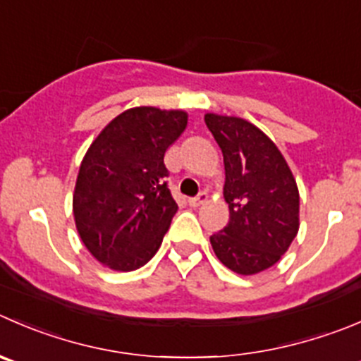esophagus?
<instances>
[{
    "instance_id": "1",
    "label": "esophagus",
    "mask_w": 361,
    "mask_h": 361,
    "mask_svg": "<svg viewBox=\"0 0 361 361\" xmlns=\"http://www.w3.org/2000/svg\"><path fill=\"white\" fill-rule=\"evenodd\" d=\"M206 201H208V194H206V192H201V194H199L197 197H190V199H188V204L194 206V208H197V206L204 204Z\"/></svg>"
}]
</instances>
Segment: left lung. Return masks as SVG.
<instances>
[{"label":"left lung","mask_w":361,"mask_h":361,"mask_svg":"<svg viewBox=\"0 0 361 361\" xmlns=\"http://www.w3.org/2000/svg\"><path fill=\"white\" fill-rule=\"evenodd\" d=\"M206 127L224 155L229 224L209 236L224 266L255 275L274 266L300 227L296 180L275 142L243 118L208 113Z\"/></svg>","instance_id":"left-lung-1"}]
</instances>
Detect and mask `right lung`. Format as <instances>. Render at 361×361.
Wrapping results in <instances>:
<instances>
[{
  "mask_svg": "<svg viewBox=\"0 0 361 361\" xmlns=\"http://www.w3.org/2000/svg\"><path fill=\"white\" fill-rule=\"evenodd\" d=\"M187 121L185 111L134 107L87 148L73 190V219L90 254L107 268L132 271L159 250L178 212L164 155Z\"/></svg>",
  "mask_w": 361,
  "mask_h": 361,
  "instance_id": "1",
  "label": "right lung"
}]
</instances>
